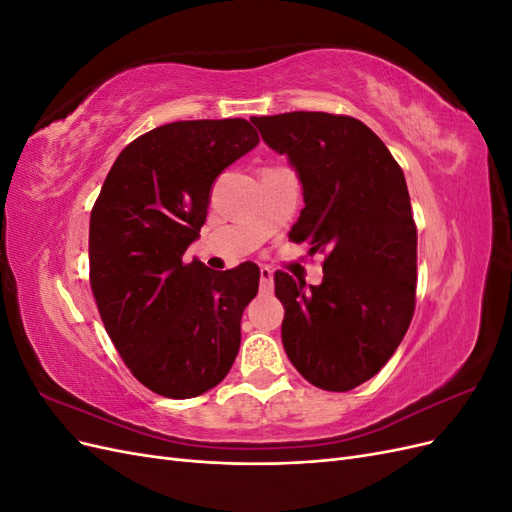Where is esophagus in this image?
Segmentation results:
<instances>
[{"instance_id":"1","label":"esophagus","mask_w":512,"mask_h":512,"mask_svg":"<svg viewBox=\"0 0 512 512\" xmlns=\"http://www.w3.org/2000/svg\"><path fill=\"white\" fill-rule=\"evenodd\" d=\"M260 288L265 292H271L273 288V271L269 267H260Z\"/></svg>"}]
</instances>
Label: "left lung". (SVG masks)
Returning a JSON list of instances; mask_svg holds the SVG:
<instances>
[{
    "mask_svg": "<svg viewBox=\"0 0 512 512\" xmlns=\"http://www.w3.org/2000/svg\"><path fill=\"white\" fill-rule=\"evenodd\" d=\"M252 123L303 185L292 239L327 256L320 286L275 273L284 350L318 389L352 391L391 359L414 314L416 226L404 170L354 117L297 111Z\"/></svg>",
    "mask_w": 512,
    "mask_h": 512,
    "instance_id": "1",
    "label": "left lung"
}]
</instances>
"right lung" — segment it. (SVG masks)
Wrapping results in <instances>:
<instances>
[{
  "label": "right lung",
  "instance_id": "obj_1",
  "mask_svg": "<svg viewBox=\"0 0 512 512\" xmlns=\"http://www.w3.org/2000/svg\"><path fill=\"white\" fill-rule=\"evenodd\" d=\"M260 143L245 119L166 123L108 170L89 222V282L108 337L149 391L190 399L237 359L260 271H211L185 250L207 220L211 185Z\"/></svg>",
  "mask_w": 512,
  "mask_h": 512
}]
</instances>
